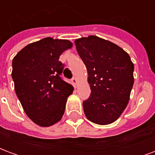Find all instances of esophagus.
<instances>
[{
    "label": "esophagus",
    "mask_w": 155,
    "mask_h": 155,
    "mask_svg": "<svg viewBox=\"0 0 155 155\" xmlns=\"http://www.w3.org/2000/svg\"><path fill=\"white\" fill-rule=\"evenodd\" d=\"M71 81H72V83H73V84H74V86L76 85V84H77V79H76V77H73L72 78V80H71Z\"/></svg>",
    "instance_id": "esophagus-1"
}]
</instances>
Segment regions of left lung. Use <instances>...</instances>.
Wrapping results in <instances>:
<instances>
[{
    "label": "left lung",
    "instance_id": "left-lung-1",
    "mask_svg": "<svg viewBox=\"0 0 155 155\" xmlns=\"http://www.w3.org/2000/svg\"><path fill=\"white\" fill-rule=\"evenodd\" d=\"M88 71L91 93L83 101L87 119L97 124L114 122L128 104L134 84V64L122 48L95 35L74 41Z\"/></svg>",
    "mask_w": 155,
    "mask_h": 155
}]
</instances>
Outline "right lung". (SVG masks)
<instances>
[{
    "instance_id": "right-lung-1",
    "label": "right lung",
    "mask_w": 155,
    "mask_h": 155,
    "mask_svg": "<svg viewBox=\"0 0 155 155\" xmlns=\"http://www.w3.org/2000/svg\"><path fill=\"white\" fill-rule=\"evenodd\" d=\"M72 46L67 40L46 37L19 51L12 61L15 94L27 116L40 126L53 125L63 116L74 88L61 77V53Z\"/></svg>"
}]
</instances>
